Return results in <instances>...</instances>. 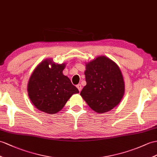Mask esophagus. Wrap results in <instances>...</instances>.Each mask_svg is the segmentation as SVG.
<instances>
[{
    "label": "esophagus",
    "mask_w": 157,
    "mask_h": 157,
    "mask_svg": "<svg viewBox=\"0 0 157 157\" xmlns=\"http://www.w3.org/2000/svg\"><path fill=\"white\" fill-rule=\"evenodd\" d=\"M76 87H77V89H78V90H79L80 92L81 91V90H82V86H81V84H78V85H76Z\"/></svg>",
    "instance_id": "obj_1"
}]
</instances>
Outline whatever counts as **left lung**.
<instances>
[{
  "label": "left lung",
  "mask_w": 157,
  "mask_h": 157,
  "mask_svg": "<svg viewBox=\"0 0 157 157\" xmlns=\"http://www.w3.org/2000/svg\"><path fill=\"white\" fill-rule=\"evenodd\" d=\"M86 85L81 95L96 113L109 112L117 106L124 94V82L117 64L105 56L86 64Z\"/></svg>",
  "instance_id": "obj_1"
}]
</instances>
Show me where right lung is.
I'll return each mask as SVG.
<instances>
[{"mask_svg": "<svg viewBox=\"0 0 157 157\" xmlns=\"http://www.w3.org/2000/svg\"><path fill=\"white\" fill-rule=\"evenodd\" d=\"M52 67H49V65ZM66 64H55L46 59L34 70L28 83L30 101L40 111L56 114L61 110L72 94L78 93L69 78L63 74Z\"/></svg>", "mask_w": 157, "mask_h": 157, "instance_id": "right-lung-1", "label": "right lung"}]
</instances>
